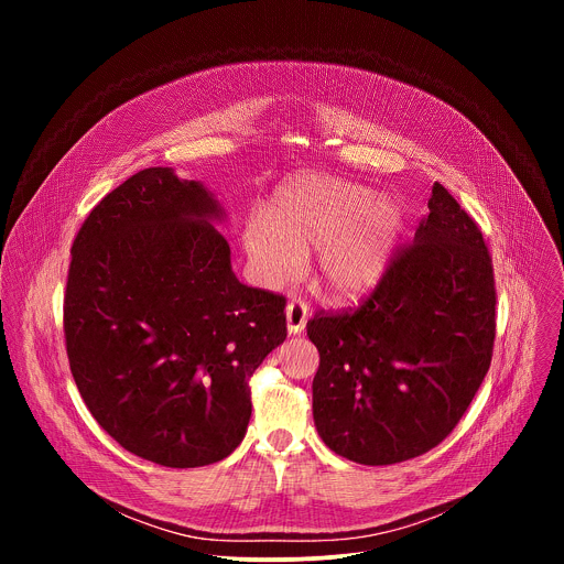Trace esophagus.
<instances>
[{
	"mask_svg": "<svg viewBox=\"0 0 564 564\" xmlns=\"http://www.w3.org/2000/svg\"><path fill=\"white\" fill-rule=\"evenodd\" d=\"M285 318H288V333L299 335L303 333L307 324V305L301 299H292L285 307Z\"/></svg>",
	"mask_w": 564,
	"mask_h": 564,
	"instance_id": "34e87169",
	"label": "esophagus"
}]
</instances>
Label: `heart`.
I'll list each match as a JSON object with an SVG mask.
<instances>
[{"label": "heart", "instance_id": "b5f03b06", "mask_svg": "<svg viewBox=\"0 0 564 564\" xmlns=\"http://www.w3.org/2000/svg\"><path fill=\"white\" fill-rule=\"evenodd\" d=\"M399 234L401 209L390 196L307 174L279 187L265 216L250 218L243 243L268 288L294 281L305 254L321 247V281L333 296L352 299L381 279Z\"/></svg>", "mask_w": 564, "mask_h": 564}]
</instances>
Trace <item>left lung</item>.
<instances>
[{"instance_id": "obj_1", "label": "left lung", "mask_w": 564, "mask_h": 564, "mask_svg": "<svg viewBox=\"0 0 564 564\" xmlns=\"http://www.w3.org/2000/svg\"><path fill=\"white\" fill-rule=\"evenodd\" d=\"M429 216L397 248L375 290L318 310L314 424L337 455L406 462L451 435L485 381L496 341V279L477 223L440 183Z\"/></svg>"}]
</instances>
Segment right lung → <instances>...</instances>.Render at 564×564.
Returning a JSON list of instances; mask_svg holds the SVG:
<instances>
[{
    "label": "right lung",
    "mask_w": 564,
    "mask_h": 564,
    "mask_svg": "<svg viewBox=\"0 0 564 564\" xmlns=\"http://www.w3.org/2000/svg\"><path fill=\"white\" fill-rule=\"evenodd\" d=\"M218 200L170 167L109 192L79 227L64 292L75 386L129 453L220 462L246 437L250 377L285 341V296L236 279Z\"/></svg>",
    "instance_id": "1"
}]
</instances>
